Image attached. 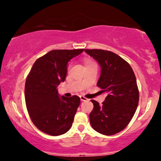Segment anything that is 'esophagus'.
<instances>
[{
	"label": "esophagus",
	"mask_w": 161,
	"mask_h": 161,
	"mask_svg": "<svg viewBox=\"0 0 161 161\" xmlns=\"http://www.w3.org/2000/svg\"><path fill=\"white\" fill-rule=\"evenodd\" d=\"M80 98L81 101H87L88 100V99L86 98L85 97H83V96H80Z\"/></svg>",
	"instance_id": "obj_1"
}]
</instances>
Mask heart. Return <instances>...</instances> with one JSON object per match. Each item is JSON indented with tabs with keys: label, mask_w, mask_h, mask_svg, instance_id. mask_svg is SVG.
I'll return each instance as SVG.
<instances>
[{
	"label": "heart",
	"mask_w": 161,
	"mask_h": 161,
	"mask_svg": "<svg viewBox=\"0 0 161 161\" xmlns=\"http://www.w3.org/2000/svg\"><path fill=\"white\" fill-rule=\"evenodd\" d=\"M94 64L93 61L89 60V59H86V60H85V61H84L85 67H86V66H89V65H91V64Z\"/></svg>",
	"instance_id": "b5f03b06"
}]
</instances>
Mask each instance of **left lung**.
Returning a JSON list of instances; mask_svg holds the SVG:
<instances>
[{
	"label": "left lung",
	"mask_w": 161,
	"mask_h": 161,
	"mask_svg": "<svg viewBox=\"0 0 161 161\" xmlns=\"http://www.w3.org/2000/svg\"><path fill=\"white\" fill-rule=\"evenodd\" d=\"M85 52L100 64L101 74L97 86L108 95L102 105L92 100V127L103 135L112 136L124 130L133 117L139 100L136 78L130 65L108 50L86 49Z\"/></svg>",
	"instance_id": "left-lung-1"
}]
</instances>
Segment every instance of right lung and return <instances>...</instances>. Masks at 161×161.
Instances as JSON below:
<instances>
[{"mask_svg":"<svg viewBox=\"0 0 161 161\" xmlns=\"http://www.w3.org/2000/svg\"><path fill=\"white\" fill-rule=\"evenodd\" d=\"M83 50H51L35 61L28 75L26 108L32 122L43 133L60 136L72 126L80 97H59L57 86L65 80L68 62Z\"/></svg>","mask_w":161,"mask_h":161,"instance_id":"right-lung-1","label":"right lung"}]
</instances>
